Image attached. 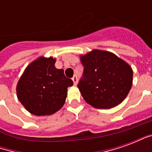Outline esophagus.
<instances>
[{"mask_svg":"<svg viewBox=\"0 0 152 152\" xmlns=\"http://www.w3.org/2000/svg\"><path fill=\"white\" fill-rule=\"evenodd\" d=\"M72 80H73V83H74V85L76 86V84H77V82H78V78H77V76H76V75H75V76H73Z\"/></svg>","mask_w":152,"mask_h":152,"instance_id":"1","label":"esophagus"}]
</instances>
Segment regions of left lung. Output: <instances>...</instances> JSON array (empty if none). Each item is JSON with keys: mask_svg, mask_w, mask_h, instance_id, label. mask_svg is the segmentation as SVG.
Wrapping results in <instances>:
<instances>
[{"mask_svg": "<svg viewBox=\"0 0 152 152\" xmlns=\"http://www.w3.org/2000/svg\"><path fill=\"white\" fill-rule=\"evenodd\" d=\"M84 71L77 87L89 105L110 109L119 105L129 92L133 70L114 53L92 50L81 57Z\"/></svg>", "mask_w": 152, "mask_h": 152, "instance_id": "obj_1", "label": "left lung"}]
</instances>
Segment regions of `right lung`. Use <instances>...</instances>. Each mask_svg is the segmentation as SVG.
<instances>
[{"instance_id": "add662e5", "label": "right lung", "mask_w": 152, "mask_h": 152, "mask_svg": "<svg viewBox=\"0 0 152 152\" xmlns=\"http://www.w3.org/2000/svg\"><path fill=\"white\" fill-rule=\"evenodd\" d=\"M55 59L43 57L26 68L17 86V96L24 107L36 115H51L64 104L72 80L54 66Z\"/></svg>"}]
</instances>
